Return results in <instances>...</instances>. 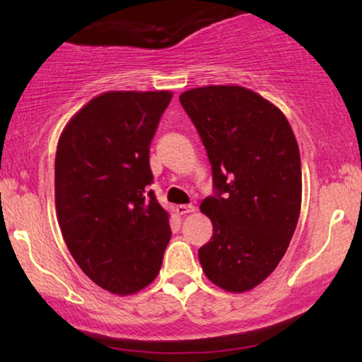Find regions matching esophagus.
<instances>
[{
  "label": "esophagus",
  "mask_w": 362,
  "mask_h": 362,
  "mask_svg": "<svg viewBox=\"0 0 362 362\" xmlns=\"http://www.w3.org/2000/svg\"><path fill=\"white\" fill-rule=\"evenodd\" d=\"M176 212H177V214H180V216L189 214V212H194V206H186V204L176 206Z\"/></svg>",
  "instance_id": "esophagus-1"
}]
</instances>
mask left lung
<instances>
[{"instance_id":"8db88e82","label":"left lung","mask_w":362,"mask_h":362,"mask_svg":"<svg viewBox=\"0 0 362 362\" xmlns=\"http://www.w3.org/2000/svg\"><path fill=\"white\" fill-rule=\"evenodd\" d=\"M212 170L214 196L201 202L212 222L199 249L202 270L227 291L252 290L276 269L301 207L300 150L274 103L239 86L180 95Z\"/></svg>"}]
</instances>
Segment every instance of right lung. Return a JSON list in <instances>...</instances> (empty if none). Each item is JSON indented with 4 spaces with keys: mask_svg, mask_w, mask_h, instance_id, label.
<instances>
[{
    "mask_svg": "<svg viewBox=\"0 0 362 362\" xmlns=\"http://www.w3.org/2000/svg\"><path fill=\"white\" fill-rule=\"evenodd\" d=\"M173 93L107 92L64 128L56 153V209L74 260L92 281L130 295L160 274L168 212L148 189L150 145Z\"/></svg>",
    "mask_w": 362,
    "mask_h": 362,
    "instance_id": "add662e5",
    "label": "right lung"
}]
</instances>
